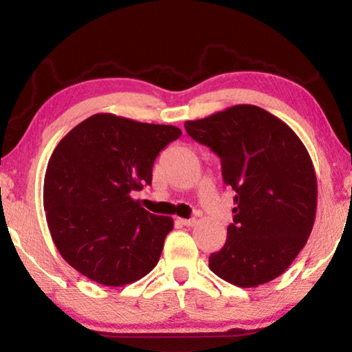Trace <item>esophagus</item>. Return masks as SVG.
<instances>
[{"label": "esophagus", "mask_w": 352, "mask_h": 352, "mask_svg": "<svg viewBox=\"0 0 352 352\" xmlns=\"http://www.w3.org/2000/svg\"><path fill=\"white\" fill-rule=\"evenodd\" d=\"M178 222L184 226H192L195 223V219H178Z\"/></svg>", "instance_id": "obj_1"}]
</instances>
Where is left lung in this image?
Masks as SVG:
<instances>
[{
	"instance_id": "obj_1",
	"label": "left lung",
	"mask_w": 352,
	"mask_h": 352,
	"mask_svg": "<svg viewBox=\"0 0 352 352\" xmlns=\"http://www.w3.org/2000/svg\"><path fill=\"white\" fill-rule=\"evenodd\" d=\"M188 135L220 158L236 192L225 245L210 269L239 287H258L289 269L306 245L317 211V177L296 133L256 105H234L184 122Z\"/></svg>"
}]
</instances>
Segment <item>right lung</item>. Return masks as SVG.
<instances>
[{
	"instance_id": "obj_1",
	"label": "right lung",
	"mask_w": 352,
	"mask_h": 352,
	"mask_svg": "<svg viewBox=\"0 0 352 352\" xmlns=\"http://www.w3.org/2000/svg\"><path fill=\"white\" fill-rule=\"evenodd\" d=\"M174 126L98 113L58 142L47 163L43 205L52 241L83 276L119 287L151 272L174 220L146 211L133 190L152 183Z\"/></svg>"
}]
</instances>
